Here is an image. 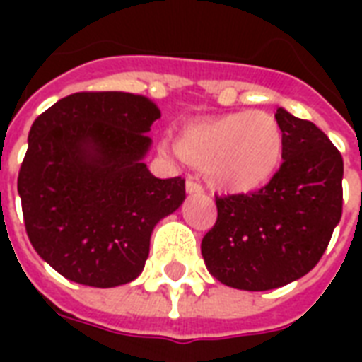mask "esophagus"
I'll return each instance as SVG.
<instances>
[{
  "label": "esophagus",
  "mask_w": 362,
  "mask_h": 362,
  "mask_svg": "<svg viewBox=\"0 0 362 362\" xmlns=\"http://www.w3.org/2000/svg\"><path fill=\"white\" fill-rule=\"evenodd\" d=\"M186 192L189 193V195H195V193H203V186L189 178V180L186 182Z\"/></svg>",
  "instance_id": "esophagus-1"
}]
</instances>
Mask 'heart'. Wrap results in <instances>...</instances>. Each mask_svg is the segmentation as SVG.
<instances>
[{
  "instance_id": "b5f03b06",
  "label": "heart",
  "mask_w": 362,
  "mask_h": 362,
  "mask_svg": "<svg viewBox=\"0 0 362 362\" xmlns=\"http://www.w3.org/2000/svg\"><path fill=\"white\" fill-rule=\"evenodd\" d=\"M165 152L197 169L218 192L250 193L269 184L280 169L286 136L274 115L264 110H238L182 125L176 144Z\"/></svg>"
}]
</instances>
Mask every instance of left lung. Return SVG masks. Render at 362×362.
<instances>
[{
    "label": "left lung",
    "instance_id": "8db88e82",
    "mask_svg": "<svg viewBox=\"0 0 362 362\" xmlns=\"http://www.w3.org/2000/svg\"><path fill=\"white\" fill-rule=\"evenodd\" d=\"M286 136L284 163L253 193L216 197L218 220L201 242L216 280L244 291H269L314 269L342 218L344 161L308 120L276 110Z\"/></svg>",
    "mask_w": 362,
    "mask_h": 362
}]
</instances>
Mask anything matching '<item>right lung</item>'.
<instances>
[{"label":"right lung","instance_id":"1","mask_svg":"<svg viewBox=\"0 0 362 362\" xmlns=\"http://www.w3.org/2000/svg\"><path fill=\"white\" fill-rule=\"evenodd\" d=\"M158 118L144 95L78 92L31 125L18 173L25 233L67 280L90 287L135 280L153 227L184 203V178H156L142 161Z\"/></svg>","mask_w":362,"mask_h":362}]
</instances>
